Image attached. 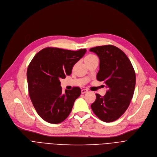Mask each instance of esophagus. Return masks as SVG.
Wrapping results in <instances>:
<instances>
[{
  "instance_id": "34e87169",
  "label": "esophagus",
  "mask_w": 157,
  "mask_h": 157,
  "mask_svg": "<svg viewBox=\"0 0 157 157\" xmlns=\"http://www.w3.org/2000/svg\"><path fill=\"white\" fill-rule=\"evenodd\" d=\"M87 92V89H83L81 90V93L82 94H85Z\"/></svg>"
}]
</instances>
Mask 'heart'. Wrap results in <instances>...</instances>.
Masks as SVG:
<instances>
[{"label":"heart","mask_w":157,"mask_h":157,"mask_svg":"<svg viewBox=\"0 0 157 157\" xmlns=\"http://www.w3.org/2000/svg\"><path fill=\"white\" fill-rule=\"evenodd\" d=\"M96 56L93 54H89L87 55L85 58H84V61L86 63V64L87 63H88L89 61H90L91 60H92L93 59H94V58H96Z\"/></svg>","instance_id":"heart-1"}]
</instances>
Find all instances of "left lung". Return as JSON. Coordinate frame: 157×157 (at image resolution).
Listing matches in <instances>:
<instances>
[{
	"instance_id": "1",
	"label": "left lung",
	"mask_w": 157,
	"mask_h": 157,
	"mask_svg": "<svg viewBox=\"0 0 157 157\" xmlns=\"http://www.w3.org/2000/svg\"><path fill=\"white\" fill-rule=\"evenodd\" d=\"M100 60L97 74L99 81H104L108 89L101 96L96 94V99L91 107L95 115L101 121L111 122L118 119L127 109L136 87V73L133 66L119 48L108 44L92 48Z\"/></svg>"
}]
</instances>
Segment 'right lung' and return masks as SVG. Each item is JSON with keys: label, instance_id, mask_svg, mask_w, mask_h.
Wrapping results in <instances>:
<instances>
[{"label": "right lung", "instance_id": "right-lung-1", "mask_svg": "<svg viewBox=\"0 0 157 157\" xmlns=\"http://www.w3.org/2000/svg\"><path fill=\"white\" fill-rule=\"evenodd\" d=\"M86 49L71 51L48 47L35 55L27 72L29 93L38 114L47 122L59 124L68 117L81 91L78 87L63 92L59 79L71 74Z\"/></svg>", "mask_w": 157, "mask_h": 157}]
</instances>
